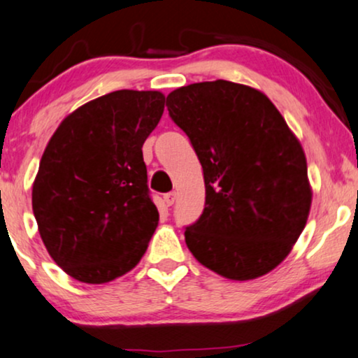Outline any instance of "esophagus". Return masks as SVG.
<instances>
[{
	"instance_id": "34e87169",
	"label": "esophagus",
	"mask_w": 358,
	"mask_h": 358,
	"mask_svg": "<svg viewBox=\"0 0 358 358\" xmlns=\"http://www.w3.org/2000/svg\"><path fill=\"white\" fill-rule=\"evenodd\" d=\"M175 200H176V194H175V193H166L165 196H164V201H165V205H166V206H171V205H173Z\"/></svg>"
}]
</instances>
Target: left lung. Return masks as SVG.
<instances>
[{"instance_id": "obj_1", "label": "left lung", "mask_w": 358, "mask_h": 358, "mask_svg": "<svg viewBox=\"0 0 358 358\" xmlns=\"http://www.w3.org/2000/svg\"><path fill=\"white\" fill-rule=\"evenodd\" d=\"M166 108L205 176V210L185 229L188 250L226 279L268 274L309 218L312 188L299 138L266 94L229 80L175 89Z\"/></svg>"}]
</instances>
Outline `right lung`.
<instances>
[{"label":"right lung","instance_id":"add662e5","mask_svg":"<svg viewBox=\"0 0 358 358\" xmlns=\"http://www.w3.org/2000/svg\"><path fill=\"white\" fill-rule=\"evenodd\" d=\"M165 96L115 90L59 124L33 183L44 246L71 278L103 284L132 271L158 226L142 147L158 125Z\"/></svg>","mask_w":358,"mask_h":358}]
</instances>
